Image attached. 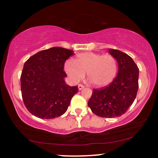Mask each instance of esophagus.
<instances>
[{
  "mask_svg": "<svg viewBox=\"0 0 158 158\" xmlns=\"http://www.w3.org/2000/svg\"><path fill=\"white\" fill-rule=\"evenodd\" d=\"M84 88H85V86H84L83 85H82V84H79V85H78V89L80 90H82V89H83Z\"/></svg>",
  "mask_w": 158,
  "mask_h": 158,
  "instance_id": "esophagus-1",
  "label": "esophagus"
}]
</instances>
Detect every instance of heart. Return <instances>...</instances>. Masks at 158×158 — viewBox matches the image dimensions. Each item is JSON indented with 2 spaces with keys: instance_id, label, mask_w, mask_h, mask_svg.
Instances as JSON below:
<instances>
[{
  "instance_id": "obj_1",
  "label": "heart",
  "mask_w": 158,
  "mask_h": 158,
  "mask_svg": "<svg viewBox=\"0 0 158 158\" xmlns=\"http://www.w3.org/2000/svg\"><path fill=\"white\" fill-rule=\"evenodd\" d=\"M64 71L75 83L81 81L86 73L92 85L103 87L111 83L116 76L117 60L109 53L83 52L75 57L74 62L67 61Z\"/></svg>"
}]
</instances>
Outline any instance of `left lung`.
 <instances>
[{"mask_svg": "<svg viewBox=\"0 0 158 158\" xmlns=\"http://www.w3.org/2000/svg\"><path fill=\"white\" fill-rule=\"evenodd\" d=\"M109 52L117 60V75L108 86L94 89L88 105L96 115L114 118L124 114L135 101L139 88V68L127 54L114 49H109Z\"/></svg>", "mask_w": 158, "mask_h": 158, "instance_id": "8db88e82", "label": "left lung"}]
</instances>
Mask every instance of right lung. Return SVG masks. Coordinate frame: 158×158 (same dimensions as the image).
Segmentation results:
<instances>
[{"label":"right lung","mask_w":158,"mask_h":158,"mask_svg":"<svg viewBox=\"0 0 158 158\" xmlns=\"http://www.w3.org/2000/svg\"><path fill=\"white\" fill-rule=\"evenodd\" d=\"M74 55L73 50L52 47L29 57L21 75V90L26 108L40 118L50 119L65 113L77 86L64 82L66 60Z\"/></svg>","instance_id":"add662e5"}]
</instances>
